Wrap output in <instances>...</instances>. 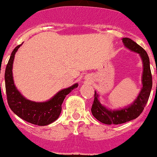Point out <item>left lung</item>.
Returning <instances> with one entry per match:
<instances>
[{
    "mask_svg": "<svg viewBox=\"0 0 157 157\" xmlns=\"http://www.w3.org/2000/svg\"><path fill=\"white\" fill-rule=\"evenodd\" d=\"M123 43L124 46L129 50L139 54L142 59L143 66H144L142 76L143 87L139 95L132 104L123 109H113V110L107 109L100 103V100H98L99 95L95 91L91 112L93 116L97 121L108 125L121 124L137 118L143 112L148 101L151 92L152 85H153L150 67V59L145 50L130 38H123Z\"/></svg>",
    "mask_w": 157,
    "mask_h": 157,
    "instance_id": "left-lung-1",
    "label": "left lung"
}]
</instances>
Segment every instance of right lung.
Segmentation results:
<instances>
[{
	"label": "right lung",
	"instance_id": "add662e5",
	"mask_svg": "<svg viewBox=\"0 0 157 157\" xmlns=\"http://www.w3.org/2000/svg\"><path fill=\"white\" fill-rule=\"evenodd\" d=\"M21 46L18 45L13 49L6 67L4 79L7 103L10 109L24 121L37 126L48 125L58 118L65 97L78 86V83L61 90L48 101L34 102L26 99L15 86L12 73L15 54Z\"/></svg>",
	"mask_w": 157,
	"mask_h": 157
}]
</instances>
